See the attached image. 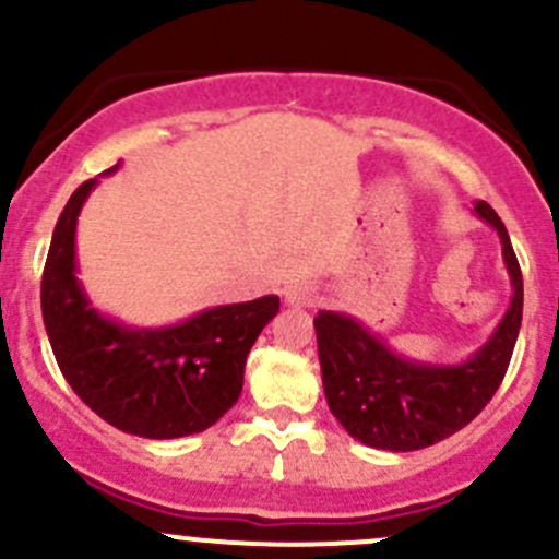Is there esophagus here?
<instances>
[{
  "label": "esophagus",
  "mask_w": 559,
  "mask_h": 559,
  "mask_svg": "<svg viewBox=\"0 0 559 559\" xmlns=\"http://www.w3.org/2000/svg\"><path fill=\"white\" fill-rule=\"evenodd\" d=\"M284 300L292 308H311L319 300V292L311 284H306V281H295V284H289L284 289Z\"/></svg>",
  "instance_id": "34e87169"
}]
</instances>
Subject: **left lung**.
<instances>
[{"mask_svg":"<svg viewBox=\"0 0 559 559\" xmlns=\"http://www.w3.org/2000/svg\"><path fill=\"white\" fill-rule=\"evenodd\" d=\"M476 216L498 233L511 278V302L481 348L462 362H421L389 348L354 316L319 311L321 384L332 416L352 438L384 452H416L471 425L509 370L522 326V270L506 224L487 202Z\"/></svg>","mask_w":559,"mask_h":559,"instance_id":"8db88e82","label":"left lung"}]
</instances>
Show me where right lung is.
I'll return each instance as SVG.
<instances>
[{"mask_svg":"<svg viewBox=\"0 0 559 559\" xmlns=\"http://www.w3.org/2000/svg\"><path fill=\"white\" fill-rule=\"evenodd\" d=\"M94 186L97 178L81 183L64 205L43 270V321L56 362L78 397L129 436L167 441L207 430L238 403L248 352L281 300L205 308L170 326H132L97 311L75 259L78 216Z\"/></svg>","mask_w":559,"mask_h":559,"instance_id":"obj_1","label":"right lung"}]
</instances>
